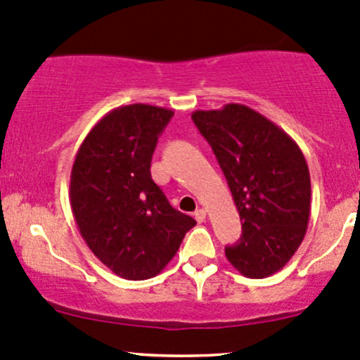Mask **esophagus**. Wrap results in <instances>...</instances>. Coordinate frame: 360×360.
<instances>
[{
    "label": "esophagus",
    "mask_w": 360,
    "mask_h": 360,
    "mask_svg": "<svg viewBox=\"0 0 360 360\" xmlns=\"http://www.w3.org/2000/svg\"><path fill=\"white\" fill-rule=\"evenodd\" d=\"M194 216H195V219L199 223H202V221H206V216H207V211L206 210H202V207H200V210H197L195 212H194Z\"/></svg>",
    "instance_id": "34e87169"
}]
</instances>
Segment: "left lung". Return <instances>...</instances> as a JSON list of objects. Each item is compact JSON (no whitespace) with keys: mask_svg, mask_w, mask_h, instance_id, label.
Instances as JSON below:
<instances>
[{"mask_svg":"<svg viewBox=\"0 0 360 360\" xmlns=\"http://www.w3.org/2000/svg\"><path fill=\"white\" fill-rule=\"evenodd\" d=\"M221 166L242 221L240 242L226 247L247 278L280 271L304 240L311 212V176L290 135L243 104L192 113Z\"/></svg>","mask_w":360,"mask_h":360,"instance_id":"obj_1","label":"left lung"}]
</instances>
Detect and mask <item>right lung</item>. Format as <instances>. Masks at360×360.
I'll list each match as a JSON object with an SVG mask.
<instances>
[{"label": "right lung", "mask_w": 360, "mask_h": 360, "mask_svg": "<svg viewBox=\"0 0 360 360\" xmlns=\"http://www.w3.org/2000/svg\"><path fill=\"white\" fill-rule=\"evenodd\" d=\"M172 117V110L142 103L115 108L92 127L72 166L70 206L80 235L125 280L163 271L195 226L150 176L158 137Z\"/></svg>", "instance_id": "right-lung-1"}]
</instances>
